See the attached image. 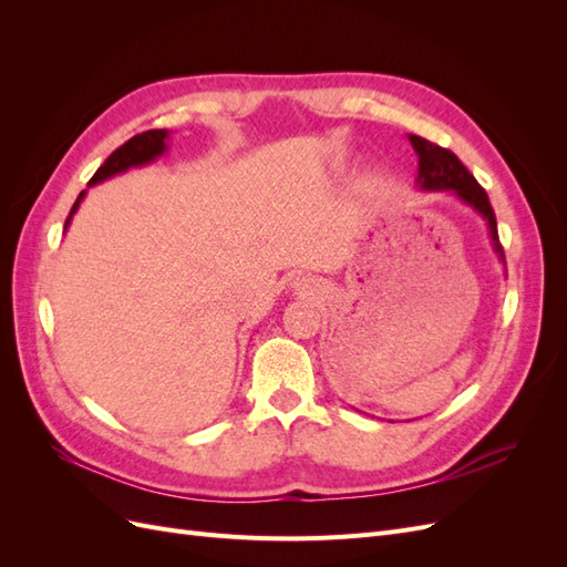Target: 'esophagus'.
Here are the masks:
<instances>
[{
    "label": "esophagus",
    "mask_w": 567,
    "mask_h": 567,
    "mask_svg": "<svg viewBox=\"0 0 567 567\" xmlns=\"http://www.w3.org/2000/svg\"><path fill=\"white\" fill-rule=\"evenodd\" d=\"M296 288H298V290H312V281H310V279H300V281L296 284Z\"/></svg>",
    "instance_id": "obj_1"
}]
</instances>
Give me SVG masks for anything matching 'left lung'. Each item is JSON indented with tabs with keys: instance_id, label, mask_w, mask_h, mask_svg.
<instances>
[{
	"instance_id": "1",
	"label": "left lung",
	"mask_w": 567,
	"mask_h": 567,
	"mask_svg": "<svg viewBox=\"0 0 567 567\" xmlns=\"http://www.w3.org/2000/svg\"><path fill=\"white\" fill-rule=\"evenodd\" d=\"M409 142L419 156V186L425 188V192H452L463 203L471 205L473 210L483 215L489 227L494 252L499 255V260L504 262V248L499 244V231H496V217L485 188L475 182L466 165H463L450 148H442L416 134H409Z\"/></svg>"
}]
</instances>
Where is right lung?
<instances>
[{"label":"right lung","instance_id":"1","mask_svg":"<svg viewBox=\"0 0 567 567\" xmlns=\"http://www.w3.org/2000/svg\"><path fill=\"white\" fill-rule=\"evenodd\" d=\"M165 142H167V130H148V132H142V134L132 136L130 142H125L123 146L115 148L111 156L106 158V163L96 169L94 177L90 179V186L104 182V179H109L113 175L125 173V169H130V167H140V165H146L151 161H156L158 156H163V153L167 151ZM82 198H84V192L78 196L71 215H68V219H65V229H68V225H71V217L80 208V200Z\"/></svg>","mask_w":567,"mask_h":567}]
</instances>
